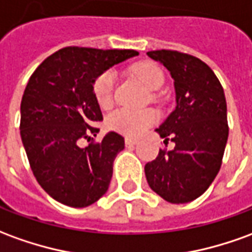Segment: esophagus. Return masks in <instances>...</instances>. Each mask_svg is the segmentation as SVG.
Returning a JSON list of instances; mask_svg holds the SVG:
<instances>
[{
    "label": "esophagus",
    "mask_w": 252,
    "mask_h": 252,
    "mask_svg": "<svg viewBox=\"0 0 252 252\" xmlns=\"http://www.w3.org/2000/svg\"><path fill=\"white\" fill-rule=\"evenodd\" d=\"M126 146H133V144H138V140L132 138H126Z\"/></svg>",
    "instance_id": "1"
}]
</instances>
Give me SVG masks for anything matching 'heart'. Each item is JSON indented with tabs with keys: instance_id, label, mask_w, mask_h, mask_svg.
<instances>
[{
	"instance_id": "obj_1",
	"label": "heart",
	"mask_w": 252,
	"mask_h": 252,
	"mask_svg": "<svg viewBox=\"0 0 252 252\" xmlns=\"http://www.w3.org/2000/svg\"><path fill=\"white\" fill-rule=\"evenodd\" d=\"M132 76L138 79L144 87L156 91L163 83V73L161 68L151 61H142L132 65ZM116 75L113 71H103L93 82V94L96 103L102 109L109 108L113 102V91ZM158 121V114L154 109H126L121 108L109 114L106 126L109 129L119 132L126 136H139L147 128Z\"/></svg>"
}]
</instances>
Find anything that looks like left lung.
I'll return each instance as SVG.
<instances>
[{
	"mask_svg": "<svg viewBox=\"0 0 252 252\" xmlns=\"http://www.w3.org/2000/svg\"><path fill=\"white\" fill-rule=\"evenodd\" d=\"M175 80L176 109L156 131L163 143L144 173L150 188L170 203H187L199 198L216 179L228 140L224 89L212 68L202 60L176 50H153Z\"/></svg>",
	"mask_w": 252,
	"mask_h": 252,
	"instance_id": "left-lung-1",
	"label": "left lung"
}]
</instances>
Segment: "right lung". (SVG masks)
Wrapping results in <instances>:
<instances>
[{"label": "right lung", "mask_w": 252, "mask_h": 252, "mask_svg": "<svg viewBox=\"0 0 252 252\" xmlns=\"http://www.w3.org/2000/svg\"><path fill=\"white\" fill-rule=\"evenodd\" d=\"M135 50L69 46L53 53L28 80L20 105V135L39 186L53 199L71 207L95 203L108 191L113 161L124 138L109 132L99 143L80 147L96 136L103 120L93 82L110 66L138 56Z\"/></svg>", "instance_id": "1"}]
</instances>
